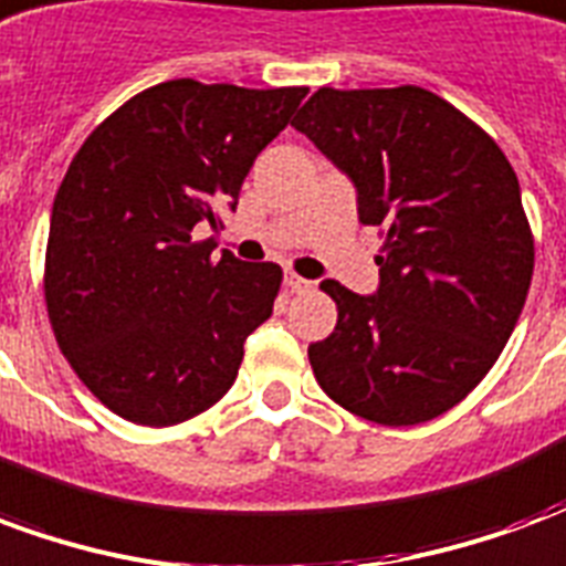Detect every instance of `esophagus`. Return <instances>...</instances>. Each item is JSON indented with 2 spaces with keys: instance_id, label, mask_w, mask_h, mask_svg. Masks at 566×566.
Instances as JSON below:
<instances>
[{
  "instance_id": "obj_1",
  "label": "esophagus",
  "mask_w": 566,
  "mask_h": 566,
  "mask_svg": "<svg viewBox=\"0 0 566 566\" xmlns=\"http://www.w3.org/2000/svg\"><path fill=\"white\" fill-rule=\"evenodd\" d=\"M284 284H287L291 294H306L308 287H312V282H308V279H300L296 272H287V275H284Z\"/></svg>"
}]
</instances>
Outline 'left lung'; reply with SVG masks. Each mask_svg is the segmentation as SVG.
<instances>
[{
    "label": "left lung",
    "instance_id": "obj_1",
    "mask_svg": "<svg viewBox=\"0 0 566 566\" xmlns=\"http://www.w3.org/2000/svg\"><path fill=\"white\" fill-rule=\"evenodd\" d=\"M294 127L381 227L376 294L321 284L339 318L308 345L324 394L376 424H421L473 391L522 315L534 239L497 142L424 87H321Z\"/></svg>",
    "mask_w": 566,
    "mask_h": 566
}]
</instances>
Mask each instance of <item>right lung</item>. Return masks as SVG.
<instances>
[{"instance_id": "1", "label": "right lung", "mask_w": 566, "mask_h": 566, "mask_svg": "<svg viewBox=\"0 0 566 566\" xmlns=\"http://www.w3.org/2000/svg\"><path fill=\"white\" fill-rule=\"evenodd\" d=\"M306 93L166 81L75 154L51 211L44 300L60 352L115 416L169 427L230 391L282 270L218 258L197 230L235 209Z\"/></svg>"}]
</instances>
